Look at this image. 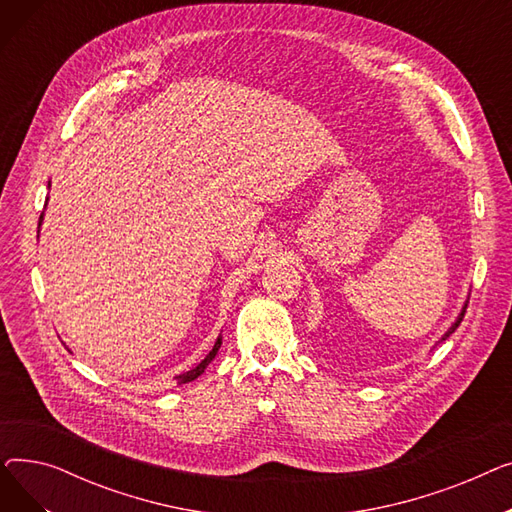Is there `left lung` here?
<instances>
[{"mask_svg":"<svg viewBox=\"0 0 512 512\" xmlns=\"http://www.w3.org/2000/svg\"><path fill=\"white\" fill-rule=\"evenodd\" d=\"M467 303H469V297H467V301H465V305H463V309H461V313L459 315H456V319H454V324L442 334V338L438 340V342H444L446 338H450V334L456 330V328H459L461 326V321H463V317H465V309H467Z\"/></svg>","mask_w":512,"mask_h":512,"instance_id":"8db88e82","label":"left lung"}]
</instances>
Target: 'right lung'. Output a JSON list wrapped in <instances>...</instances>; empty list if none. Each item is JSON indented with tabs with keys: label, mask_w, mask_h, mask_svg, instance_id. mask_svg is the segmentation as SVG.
Listing matches in <instances>:
<instances>
[{
	"label": "right lung",
	"mask_w": 512,
	"mask_h": 512,
	"mask_svg": "<svg viewBox=\"0 0 512 512\" xmlns=\"http://www.w3.org/2000/svg\"><path fill=\"white\" fill-rule=\"evenodd\" d=\"M43 215H45V213H41V218H39V232H41V224H43ZM220 346H222V334L218 336V340H215V344H213V348L209 351V355H205V359H203L197 367H193V369H188V371H184V373L176 375V380H178L180 384H186V382H193V380H197L199 375L207 369V365L215 359V355H218Z\"/></svg>",
	"instance_id": "right-lung-1"
}]
</instances>
